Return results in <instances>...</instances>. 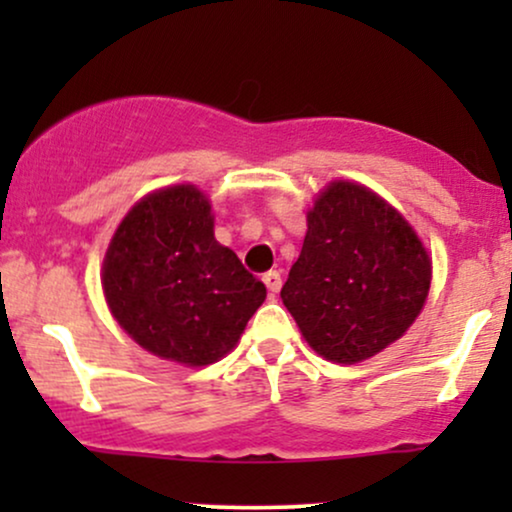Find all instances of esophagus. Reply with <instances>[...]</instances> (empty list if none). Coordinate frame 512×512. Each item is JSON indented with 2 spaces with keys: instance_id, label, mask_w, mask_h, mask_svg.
<instances>
[{
  "instance_id": "1",
  "label": "esophagus",
  "mask_w": 512,
  "mask_h": 512,
  "mask_svg": "<svg viewBox=\"0 0 512 512\" xmlns=\"http://www.w3.org/2000/svg\"><path fill=\"white\" fill-rule=\"evenodd\" d=\"M262 281H264V286H267L269 291L279 293V289H281V272H279V269H269V272L262 276Z\"/></svg>"
}]
</instances>
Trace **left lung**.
<instances>
[{
	"label": "left lung",
	"instance_id": "1",
	"mask_svg": "<svg viewBox=\"0 0 512 512\" xmlns=\"http://www.w3.org/2000/svg\"><path fill=\"white\" fill-rule=\"evenodd\" d=\"M428 289L431 260L404 216L368 187L337 180L308 211L281 301L317 354L358 363L409 330Z\"/></svg>",
	"mask_w": 512,
	"mask_h": 512
}]
</instances>
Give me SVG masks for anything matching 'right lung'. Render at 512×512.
I'll return each instance as SVG.
<instances>
[{"label": "right lung", "instance_id": "add662e5", "mask_svg": "<svg viewBox=\"0 0 512 512\" xmlns=\"http://www.w3.org/2000/svg\"><path fill=\"white\" fill-rule=\"evenodd\" d=\"M110 313L139 346L209 366L238 344L267 289L214 238L211 204L195 185L139 199L103 260Z\"/></svg>", "mask_w": 512, "mask_h": 512}]
</instances>
